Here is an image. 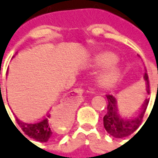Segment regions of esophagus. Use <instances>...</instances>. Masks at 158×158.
Instances as JSON below:
<instances>
[{
    "label": "esophagus",
    "mask_w": 158,
    "mask_h": 158,
    "mask_svg": "<svg viewBox=\"0 0 158 158\" xmlns=\"http://www.w3.org/2000/svg\"><path fill=\"white\" fill-rule=\"evenodd\" d=\"M74 92L77 93L78 95H82V93H83V89H80V88H78V89H75L74 90H73Z\"/></svg>",
    "instance_id": "obj_1"
}]
</instances>
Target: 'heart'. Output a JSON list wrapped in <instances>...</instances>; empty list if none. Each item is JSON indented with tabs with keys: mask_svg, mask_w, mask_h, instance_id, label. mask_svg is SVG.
I'll return each mask as SVG.
<instances>
[{
	"mask_svg": "<svg viewBox=\"0 0 158 158\" xmlns=\"http://www.w3.org/2000/svg\"><path fill=\"white\" fill-rule=\"evenodd\" d=\"M114 61H115L114 56L109 53H104L97 57L96 63L98 65H107ZM118 78V70L115 68H113L100 74L98 77V83L102 87H109L116 82Z\"/></svg>",
	"mask_w": 158,
	"mask_h": 158,
	"instance_id": "b5f03b06",
	"label": "heart"
}]
</instances>
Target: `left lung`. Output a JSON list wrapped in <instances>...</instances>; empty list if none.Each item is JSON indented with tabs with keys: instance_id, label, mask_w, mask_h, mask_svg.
<instances>
[{
	"instance_id": "8db88e82",
	"label": "left lung",
	"mask_w": 158,
	"mask_h": 158,
	"mask_svg": "<svg viewBox=\"0 0 158 158\" xmlns=\"http://www.w3.org/2000/svg\"><path fill=\"white\" fill-rule=\"evenodd\" d=\"M145 80L147 85L146 91L149 94V79L146 73H145ZM106 98L108 101L107 112L106 115L103 117V125L106 132L110 135L118 139L130 135L139 128L142 122L143 117L149 103V100H145V102L141 106V109L139 112L138 116L131 119H123L118 113L116 98L112 95H106Z\"/></svg>"
}]
</instances>
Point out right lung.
Masks as SVG:
<instances>
[{
	"label": "right lung",
	"mask_w": 158,
	"mask_h": 158,
	"mask_svg": "<svg viewBox=\"0 0 158 158\" xmlns=\"http://www.w3.org/2000/svg\"><path fill=\"white\" fill-rule=\"evenodd\" d=\"M16 121L22 130L30 138L40 142H46L52 139V131L51 130V114L40 122L35 123H26L16 118Z\"/></svg>",
	"instance_id": "right-lung-1"
}]
</instances>
